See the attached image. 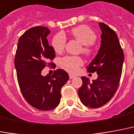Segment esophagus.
<instances>
[{
    "label": "esophagus",
    "instance_id": "obj_1",
    "mask_svg": "<svg viewBox=\"0 0 134 134\" xmlns=\"http://www.w3.org/2000/svg\"><path fill=\"white\" fill-rule=\"evenodd\" d=\"M75 76L74 75H70V79H73V78H75Z\"/></svg>",
    "mask_w": 134,
    "mask_h": 134
}]
</instances>
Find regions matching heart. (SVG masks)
Instances as JSON below:
<instances>
[{"label": "heart", "mask_w": 134, "mask_h": 134, "mask_svg": "<svg viewBox=\"0 0 134 134\" xmlns=\"http://www.w3.org/2000/svg\"><path fill=\"white\" fill-rule=\"evenodd\" d=\"M70 35L77 41L82 44L80 52L86 56H90L93 52L92 44L97 40V35L90 27L80 25L75 27L70 30ZM66 44V37L64 33L59 32L54 36L52 40V46L56 52H62ZM84 64L83 59L80 57L65 56L59 61L62 68L70 73H76L79 71L80 67Z\"/></svg>", "instance_id": "1"}]
</instances>
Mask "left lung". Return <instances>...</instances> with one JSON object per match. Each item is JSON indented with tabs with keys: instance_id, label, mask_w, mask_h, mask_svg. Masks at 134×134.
I'll return each instance as SVG.
<instances>
[{
	"instance_id": "left-lung-1",
	"label": "left lung",
	"mask_w": 134,
	"mask_h": 134,
	"mask_svg": "<svg viewBox=\"0 0 134 134\" xmlns=\"http://www.w3.org/2000/svg\"><path fill=\"white\" fill-rule=\"evenodd\" d=\"M102 30L101 45L97 54L89 66V72H97V80L90 82L82 77V85L78 94L83 104L90 108H99L109 101L119 85L124 55L116 33L104 23H99Z\"/></svg>"
}]
</instances>
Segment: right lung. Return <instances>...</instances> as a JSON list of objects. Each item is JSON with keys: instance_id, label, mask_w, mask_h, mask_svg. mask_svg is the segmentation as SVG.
<instances>
[{"instance_id": "right-lung-1", "label": "right lung", "mask_w": 134, "mask_h": 134, "mask_svg": "<svg viewBox=\"0 0 134 134\" xmlns=\"http://www.w3.org/2000/svg\"><path fill=\"white\" fill-rule=\"evenodd\" d=\"M49 30L46 27L30 28L18 40L15 67L22 94L27 103L37 109L49 111L59 105L61 89L69 80V75L62 69L52 76L41 75L47 59L55 57L54 50L48 44Z\"/></svg>"}]
</instances>
